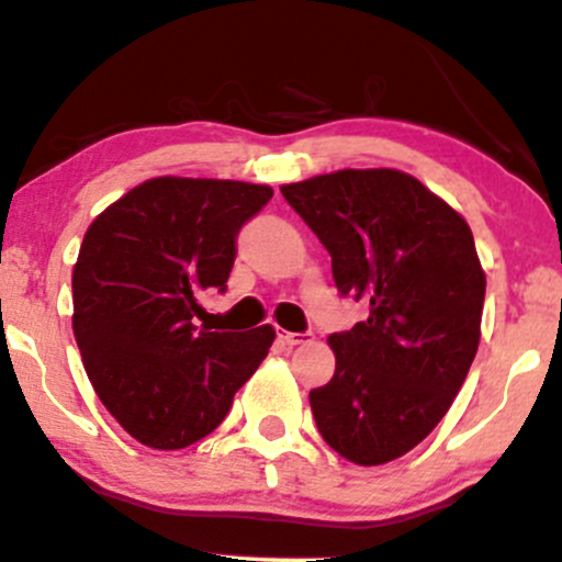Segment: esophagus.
Returning <instances> with one entry per match:
<instances>
[{"label":"esophagus","instance_id":"34e87169","mask_svg":"<svg viewBox=\"0 0 562 562\" xmlns=\"http://www.w3.org/2000/svg\"><path fill=\"white\" fill-rule=\"evenodd\" d=\"M280 341L288 344V347H299V344L310 341V333H291V330H280Z\"/></svg>","mask_w":562,"mask_h":562}]
</instances>
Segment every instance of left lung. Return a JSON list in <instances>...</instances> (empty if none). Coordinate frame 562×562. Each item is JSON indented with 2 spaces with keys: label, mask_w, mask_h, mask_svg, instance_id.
<instances>
[{
  "label": "left lung",
  "mask_w": 562,
  "mask_h": 562,
  "mask_svg": "<svg viewBox=\"0 0 562 562\" xmlns=\"http://www.w3.org/2000/svg\"><path fill=\"white\" fill-rule=\"evenodd\" d=\"M368 319L333 333L336 373L310 392L319 435L360 467L416 448L477 355L485 271L464 215L403 170H336L280 189Z\"/></svg>",
  "instance_id": "8db88e82"
}]
</instances>
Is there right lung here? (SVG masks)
<instances>
[{
  "mask_svg": "<svg viewBox=\"0 0 562 562\" xmlns=\"http://www.w3.org/2000/svg\"><path fill=\"white\" fill-rule=\"evenodd\" d=\"M271 187L159 176L85 232L74 263V338L101 403L157 451L202 440L256 373L274 328H196L205 291H226L234 239Z\"/></svg>",
  "mask_w": 562,
  "mask_h": 562,
  "instance_id": "add662e5",
  "label": "right lung"
}]
</instances>
